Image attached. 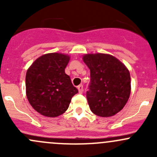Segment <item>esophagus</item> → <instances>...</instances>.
I'll use <instances>...</instances> for the list:
<instances>
[{
	"label": "esophagus",
	"instance_id": "34e87169",
	"mask_svg": "<svg viewBox=\"0 0 157 157\" xmlns=\"http://www.w3.org/2000/svg\"><path fill=\"white\" fill-rule=\"evenodd\" d=\"M77 89H78V90H79V93H83V85H79L78 86H77Z\"/></svg>",
	"mask_w": 157,
	"mask_h": 157
}]
</instances>
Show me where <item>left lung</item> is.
I'll list each match as a JSON object with an SVG mask.
<instances>
[{"label":"left lung","mask_w":157,"mask_h":157,"mask_svg":"<svg viewBox=\"0 0 157 157\" xmlns=\"http://www.w3.org/2000/svg\"><path fill=\"white\" fill-rule=\"evenodd\" d=\"M83 60L90 70V83L86 92L90 110L101 117L115 115L129 99V71L115 57L107 54H86Z\"/></svg>","instance_id":"8db88e82"}]
</instances>
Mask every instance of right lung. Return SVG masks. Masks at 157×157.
I'll return each mask as SVG.
<instances>
[{"instance_id": "1", "label": "right lung", "mask_w": 157, "mask_h": 157, "mask_svg": "<svg viewBox=\"0 0 157 157\" xmlns=\"http://www.w3.org/2000/svg\"><path fill=\"white\" fill-rule=\"evenodd\" d=\"M69 61L70 57L64 54H45L27 70L26 96L33 108L44 116L54 118L62 115L78 93L64 71Z\"/></svg>"}]
</instances>
